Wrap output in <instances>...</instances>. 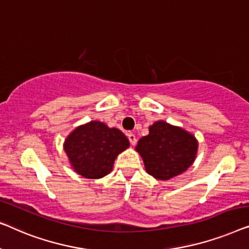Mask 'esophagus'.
Returning <instances> with one entry per match:
<instances>
[{"label":"esophagus","mask_w":249,"mask_h":249,"mask_svg":"<svg viewBox=\"0 0 249 249\" xmlns=\"http://www.w3.org/2000/svg\"><path fill=\"white\" fill-rule=\"evenodd\" d=\"M127 138H128L129 143H131L132 145H135L136 144V138H135V135L133 134V133H128Z\"/></svg>","instance_id":"obj_1"}]
</instances>
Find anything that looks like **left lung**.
I'll use <instances>...</instances> for the list:
<instances>
[{
    "label": "left lung",
    "mask_w": 249,
    "mask_h": 249,
    "mask_svg": "<svg viewBox=\"0 0 249 249\" xmlns=\"http://www.w3.org/2000/svg\"><path fill=\"white\" fill-rule=\"evenodd\" d=\"M149 131L135 148L144 161L148 174L157 179L168 180L187 170L197 151L194 136L162 121L156 122Z\"/></svg>",
    "instance_id": "obj_1"
}]
</instances>
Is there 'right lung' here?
Instances as JSON below:
<instances>
[{
    "mask_svg": "<svg viewBox=\"0 0 249 249\" xmlns=\"http://www.w3.org/2000/svg\"><path fill=\"white\" fill-rule=\"evenodd\" d=\"M128 145L120 129L93 121L75 128L65 140L64 150L76 173L97 179L110 173L116 157Z\"/></svg>",
    "mask_w": 249,
    "mask_h": 249,
    "instance_id": "right-lung-1",
    "label": "right lung"
}]
</instances>
